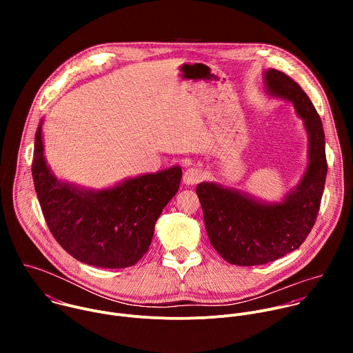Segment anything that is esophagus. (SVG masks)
I'll use <instances>...</instances> for the list:
<instances>
[{
	"label": "esophagus",
	"instance_id": "1",
	"mask_svg": "<svg viewBox=\"0 0 353 353\" xmlns=\"http://www.w3.org/2000/svg\"><path fill=\"white\" fill-rule=\"evenodd\" d=\"M203 170H201L199 168L196 166H192V168H188L184 174H183V181L187 184V185H194L196 183H199L201 180H203Z\"/></svg>",
	"mask_w": 353,
	"mask_h": 353
}]
</instances>
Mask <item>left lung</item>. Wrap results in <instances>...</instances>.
Segmentation results:
<instances>
[{"mask_svg": "<svg viewBox=\"0 0 353 353\" xmlns=\"http://www.w3.org/2000/svg\"><path fill=\"white\" fill-rule=\"evenodd\" d=\"M264 81L271 96L289 100L303 119L309 134V166L303 179L279 204H261L215 183L195 188L212 247L223 260L241 267L268 264L300 247L316 223L327 176L325 137L312 100L278 70L265 71Z\"/></svg>", "mask_w": 353, "mask_h": 353, "instance_id": "8db88e82", "label": "left lung"}]
</instances>
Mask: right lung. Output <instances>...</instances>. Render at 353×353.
Returning a JSON list of instances; mask_svg holds the SVG:
<instances>
[{"instance_id":"obj_1","label":"right lung","mask_w":353,"mask_h":353,"mask_svg":"<svg viewBox=\"0 0 353 353\" xmlns=\"http://www.w3.org/2000/svg\"><path fill=\"white\" fill-rule=\"evenodd\" d=\"M41 139L34 137L32 176L46 223L75 260L100 268L138 263L154 237L155 223L176 195L181 169L142 174L99 191L78 190L50 172Z\"/></svg>"}]
</instances>
